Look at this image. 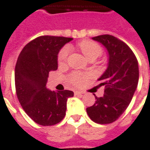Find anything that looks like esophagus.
Returning <instances> with one entry per match:
<instances>
[{
    "instance_id": "34e87169",
    "label": "esophagus",
    "mask_w": 150,
    "mask_h": 150,
    "mask_svg": "<svg viewBox=\"0 0 150 150\" xmlns=\"http://www.w3.org/2000/svg\"><path fill=\"white\" fill-rule=\"evenodd\" d=\"M82 94H83L82 92H78V91H75V96H81Z\"/></svg>"
}]
</instances>
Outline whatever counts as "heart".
Instances as JSON below:
<instances>
[{
  "mask_svg": "<svg viewBox=\"0 0 150 150\" xmlns=\"http://www.w3.org/2000/svg\"><path fill=\"white\" fill-rule=\"evenodd\" d=\"M78 48L88 60H95L96 58L100 57L102 54V48L97 43L91 40H83L78 44ZM71 53V49L68 46H65L58 53L57 62L58 64L62 66L67 62L68 57ZM90 77L89 74H82L79 72H74L69 76V82L72 85L78 86L82 85L83 83Z\"/></svg>",
  "mask_w": 150,
  "mask_h": 150,
  "instance_id": "heart-1",
  "label": "heart"
}]
</instances>
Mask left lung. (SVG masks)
<instances>
[{
  "instance_id": "obj_1",
  "label": "left lung",
  "mask_w": 150,
  "mask_h": 150,
  "mask_svg": "<svg viewBox=\"0 0 150 150\" xmlns=\"http://www.w3.org/2000/svg\"><path fill=\"white\" fill-rule=\"evenodd\" d=\"M93 40L106 48L109 62L98 79L100 85L105 86L104 95L97 97L94 94L96 101L86 110L93 122L108 124L119 119L132 99L139 80L138 62L128 45L113 35H98Z\"/></svg>"
}]
</instances>
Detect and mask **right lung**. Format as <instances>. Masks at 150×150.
Listing matches in <instances>:
<instances>
[{"mask_svg":"<svg viewBox=\"0 0 150 150\" xmlns=\"http://www.w3.org/2000/svg\"><path fill=\"white\" fill-rule=\"evenodd\" d=\"M72 38L42 35L27 44L15 66V88L19 103L34 122L42 126L60 122L66 115L67 102L74 96L70 90L46 88L50 71L57 69V54Z\"/></svg>","mask_w":150,"mask_h":150,"instance_id":"right-lung-1","label":"right lung"}]
</instances>
